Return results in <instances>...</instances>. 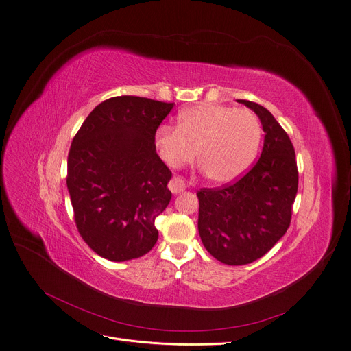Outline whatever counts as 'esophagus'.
Masks as SVG:
<instances>
[{"label":"esophagus","mask_w":351,"mask_h":351,"mask_svg":"<svg viewBox=\"0 0 351 351\" xmlns=\"http://www.w3.org/2000/svg\"><path fill=\"white\" fill-rule=\"evenodd\" d=\"M186 188L185 182L182 180L180 178H172V180L169 182V189L172 191V193H180L184 192Z\"/></svg>","instance_id":"obj_1"}]
</instances>
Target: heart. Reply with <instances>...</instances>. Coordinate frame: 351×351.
<instances>
[{"mask_svg": "<svg viewBox=\"0 0 351 351\" xmlns=\"http://www.w3.org/2000/svg\"><path fill=\"white\" fill-rule=\"evenodd\" d=\"M261 121L247 109L202 103L178 114V128L160 126L155 147L171 167L189 163L195 156L206 178L230 184L248 171L261 145Z\"/></svg>", "mask_w": 351, "mask_h": 351, "instance_id": "heart-1", "label": "heart"}]
</instances>
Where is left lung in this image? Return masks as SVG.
<instances>
[{"instance_id":"left-lung-1","label":"left lung","mask_w":351,"mask_h":351,"mask_svg":"<svg viewBox=\"0 0 351 351\" xmlns=\"http://www.w3.org/2000/svg\"><path fill=\"white\" fill-rule=\"evenodd\" d=\"M260 117L264 147L252 169L222 188L197 192V231L206 251L228 265L254 263L287 232L298 189L294 146L265 108L238 100Z\"/></svg>"}]
</instances>
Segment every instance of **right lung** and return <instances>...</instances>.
<instances>
[{
	"mask_svg": "<svg viewBox=\"0 0 351 351\" xmlns=\"http://www.w3.org/2000/svg\"><path fill=\"white\" fill-rule=\"evenodd\" d=\"M173 103L138 96L101 101L74 136L67 189L87 245L109 261L139 258L155 247V218L169 205L172 172L155 133Z\"/></svg>",
	"mask_w": 351,
	"mask_h": 351,
	"instance_id": "1",
	"label": "right lung"
}]
</instances>
